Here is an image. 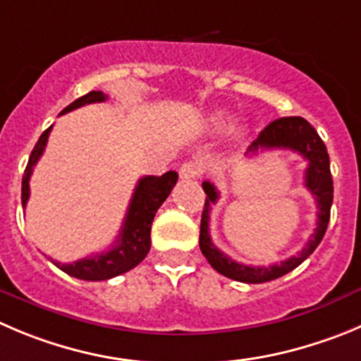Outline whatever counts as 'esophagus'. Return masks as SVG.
<instances>
[{
    "label": "esophagus",
    "instance_id": "34e87169",
    "mask_svg": "<svg viewBox=\"0 0 361 361\" xmlns=\"http://www.w3.org/2000/svg\"><path fill=\"white\" fill-rule=\"evenodd\" d=\"M203 173V165L200 161H185L180 167L181 180H196Z\"/></svg>",
    "mask_w": 361,
    "mask_h": 361
}]
</instances>
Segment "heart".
<instances>
[{"label":"heart","mask_w":361,"mask_h":361,"mask_svg":"<svg viewBox=\"0 0 361 361\" xmlns=\"http://www.w3.org/2000/svg\"><path fill=\"white\" fill-rule=\"evenodd\" d=\"M230 121H231V116L226 112V110H217V112H214L210 117H208V126H210L214 131H221L230 124Z\"/></svg>","instance_id":"b5f03b06"}]
</instances>
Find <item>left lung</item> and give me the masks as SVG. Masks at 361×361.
I'll use <instances>...</instances> for the list:
<instances>
[{
  "label": "left lung",
  "mask_w": 361,
  "mask_h": 361,
  "mask_svg": "<svg viewBox=\"0 0 361 361\" xmlns=\"http://www.w3.org/2000/svg\"><path fill=\"white\" fill-rule=\"evenodd\" d=\"M264 149H292L301 154L308 167L305 171V187L310 194L315 197L317 203V228L313 230L312 237L306 242L305 247L295 255L279 264L269 265V267H251V265L238 264L231 260L228 255L219 251L210 238V210L212 204L217 203L219 192L214 183L204 181L203 190L207 194L203 215H201V231H200V247L208 264L226 278L242 283H265L276 278H281L287 272L294 271L301 265L306 258L312 255L317 245L321 244L326 230H328L329 212L333 203V178L329 171V154L324 142L315 131V128L302 117H281L276 119L260 131L258 139L249 146L247 154H258Z\"/></svg>",
  "instance_id": "1"
}]
</instances>
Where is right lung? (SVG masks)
I'll return each mask as SVG.
<instances>
[{"mask_svg": "<svg viewBox=\"0 0 361 361\" xmlns=\"http://www.w3.org/2000/svg\"><path fill=\"white\" fill-rule=\"evenodd\" d=\"M106 97L109 96L101 92V90H90L89 94L78 97L69 106H66L60 112V116L74 109H80L83 104L106 101ZM51 128L53 126H49L48 130L40 135V139L37 140L35 147H33L32 154H30L25 174H23L21 201L25 208L30 197V176H32L33 167H35V164L42 157L44 149H46ZM176 181L178 173H174V171H169V173L161 174V176L140 178L137 187H135L133 197H131L130 207H128L119 237H117L116 244L109 251L97 252V255L82 258V260H76L73 264H60L56 260L51 262L56 267L62 269L66 274L73 276V278L85 279V281H103V279L116 278V276L124 274L130 269L137 267L146 258L147 252H149L151 224H153L154 214L161 207V203L167 200Z\"/></svg>", "mask_w": 361, "mask_h": 361, "instance_id": "1", "label": "right lung"}]
</instances>
